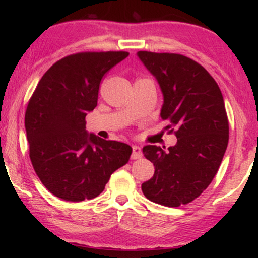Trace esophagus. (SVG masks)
I'll return each instance as SVG.
<instances>
[{
    "instance_id": "esophagus-1",
    "label": "esophagus",
    "mask_w": 258,
    "mask_h": 258,
    "mask_svg": "<svg viewBox=\"0 0 258 258\" xmlns=\"http://www.w3.org/2000/svg\"><path fill=\"white\" fill-rule=\"evenodd\" d=\"M142 149L139 146H133V154H132V158L133 160H139V158L142 157Z\"/></svg>"
}]
</instances>
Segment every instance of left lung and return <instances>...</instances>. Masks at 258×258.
I'll return each instance as SVG.
<instances>
[{
  "mask_svg": "<svg viewBox=\"0 0 258 258\" xmlns=\"http://www.w3.org/2000/svg\"><path fill=\"white\" fill-rule=\"evenodd\" d=\"M163 95L161 117L176 129L177 143L143 147L155 174L142 184L148 200L165 207L191 202L208 188L223 160L229 123L223 95L209 73L178 54L137 52Z\"/></svg>",
  "mask_w": 258,
  "mask_h": 258,
  "instance_id": "obj_1",
  "label": "left lung"
}]
</instances>
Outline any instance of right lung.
Here are the masks:
<instances>
[{"label":"right lung","mask_w":258,"mask_h":258,"mask_svg":"<svg viewBox=\"0 0 258 258\" xmlns=\"http://www.w3.org/2000/svg\"><path fill=\"white\" fill-rule=\"evenodd\" d=\"M125 51L79 52L52 64L28 103L24 126L29 156L42 184L70 202L100 195L115 170L128 163L129 144L101 139L86 129L97 105L104 74Z\"/></svg>","instance_id":"add662e5"}]
</instances>
